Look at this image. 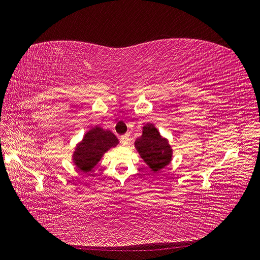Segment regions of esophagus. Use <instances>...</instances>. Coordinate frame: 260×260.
<instances>
[{
	"mask_svg": "<svg viewBox=\"0 0 260 260\" xmlns=\"http://www.w3.org/2000/svg\"><path fill=\"white\" fill-rule=\"evenodd\" d=\"M120 140H121V143H122V145H124V146H127V145H128V142H129V135H128V134H125V135L121 136Z\"/></svg>",
	"mask_w": 260,
	"mask_h": 260,
	"instance_id": "obj_1",
	"label": "esophagus"
}]
</instances>
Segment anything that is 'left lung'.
<instances>
[{"label":"left lung","instance_id":"1","mask_svg":"<svg viewBox=\"0 0 260 260\" xmlns=\"http://www.w3.org/2000/svg\"><path fill=\"white\" fill-rule=\"evenodd\" d=\"M139 154L153 171H158L168 165L172 151L166 139L161 138L157 129L147 125L143 127V134L135 142Z\"/></svg>","mask_w":260,"mask_h":260}]
</instances>
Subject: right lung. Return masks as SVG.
<instances>
[{
	"mask_svg": "<svg viewBox=\"0 0 260 260\" xmlns=\"http://www.w3.org/2000/svg\"><path fill=\"white\" fill-rule=\"evenodd\" d=\"M118 139L110 131H103L95 127L84 136V139L77 148L75 162L79 170L89 172L98 164L104 153L111 147L117 146Z\"/></svg>",
	"mask_w": 260,
	"mask_h": 260,
	"instance_id": "1",
	"label": "right lung"
}]
</instances>
